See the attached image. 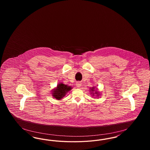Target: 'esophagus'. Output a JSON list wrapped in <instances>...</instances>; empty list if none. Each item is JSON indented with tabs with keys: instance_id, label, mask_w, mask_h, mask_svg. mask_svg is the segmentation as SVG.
I'll use <instances>...</instances> for the list:
<instances>
[{
	"instance_id": "esophagus-1",
	"label": "esophagus",
	"mask_w": 150,
	"mask_h": 150,
	"mask_svg": "<svg viewBox=\"0 0 150 150\" xmlns=\"http://www.w3.org/2000/svg\"><path fill=\"white\" fill-rule=\"evenodd\" d=\"M76 85L78 88H79V87H80V86H81V83L80 81H78V82H76Z\"/></svg>"
}]
</instances>
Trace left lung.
I'll return each mask as SVG.
<instances>
[{"label": "left lung", "instance_id": "8db88e82", "mask_svg": "<svg viewBox=\"0 0 150 150\" xmlns=\"http://www.w3.org/2000/svg\"><path fill=\"white\" fill-rule=\"evenodd\" d=\"M92 91H94V90H93V89H92ZM95 93H96V94H97V92H95Z\"/></svg>", "mask_w": 150, "mask_h": 150}]
</instances>
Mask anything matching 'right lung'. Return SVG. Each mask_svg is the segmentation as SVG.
<instances>
[{"mask_svg": "<svg viewBox=\"0 0 150 150\" xmlns=\"http://www.w3.org/2000/svg\"><path fill=\"white\" fill-rule=\"evenodd\" d=\"M71 88L70 86L64 85V84H59L57 86V89H56L53 91V96L54 98H57V100H61L64 96L66 93Z\"/></svg>", "mask_w": 150, "mask_h": 150, "instance_id": "obj_1", "label": "right lung"}]
</instances>
